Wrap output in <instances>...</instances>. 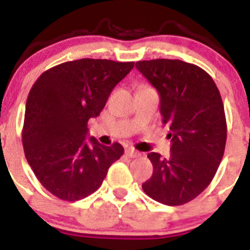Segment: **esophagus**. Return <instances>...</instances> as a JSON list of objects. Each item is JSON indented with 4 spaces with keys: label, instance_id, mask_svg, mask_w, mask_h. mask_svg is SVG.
<instances>
[{
    "label": "esophagus",
    "instance_id": "esophagus-1",
    "mask_svg": "<svg viewBox=\"0 0 250 250\" xmlns=\"http://www.w3.org/2000/svg\"><path fill=\"white\" fill-rule=\"evenodd\" d=\"M125 154H126V156H129V158H138V156L140 155V154L134 149H126L125 150Z\"/></svg>",
    "mask_w": 250,
    "mask_h": 250
}]
</instances>
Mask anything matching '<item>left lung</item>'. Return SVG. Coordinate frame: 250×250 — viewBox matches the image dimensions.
I'll list each match as a JSON object with an SVG mask.
<instances>
[{"instance_id": "8db88e82", "label": "left lung", "mask_w": 250, "mask_h": 250, "mask_svg": "<svg viewBox=\"0 0 250 250\" xmlns=\"http://www.w3.org/2000/svg\"><path fill=\"white\" fill-rule=\"evenodd\" d=\"M135 66L160 95V114L171 139L169 158L147 154L154 171L143 190L161 204L183 205L210 184L224 155L222 96L210 75L193 63L158 59Z\"/></svg>"}]
</instances>
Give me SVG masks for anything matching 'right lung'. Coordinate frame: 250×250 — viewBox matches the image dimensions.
Returning <instances> with one entry per match:
<instances>
[{"label":"right lung","instance_id":"add662e5","mask_svg":"<svg viewBox=\"0 0 250 250\" xmlns=\"http://www.w3.org/2000/svg\"><path fill=\"white\" fill-rule=\"evenodd\" d=\"M134 62L81 59L48 68L26 101L22 144L39 182L61 200L76 202L96 191L124 147L87 136L112 89Z\"/></svg>","mask_w":250,"mask_h":250}]
</instances>
